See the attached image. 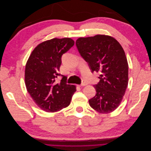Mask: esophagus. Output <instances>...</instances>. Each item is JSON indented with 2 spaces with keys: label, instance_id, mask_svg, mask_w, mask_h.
<instances>
[{
  "label": "esophagus",
  "instance_id": "1",
  "mask_svg": "<svg viewBox=\"0 0 151 151\" xmlns=\"http://www.w3.org/2000/svg\"><path fill=\"white\" fill-rule=\"evenodd\" d=\"M86 85V83H82L80 85H77V86H78V87H83V86H85Z\"/></svg>",
  "mask_w": 151,
  "mask_h": 151
}]
</instances>
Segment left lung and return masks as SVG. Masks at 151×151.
<instances>
[{
  "label": "left lung",
  "instance_id": "8db88e82",
  "mask_svg": "<svg viewBox=\"0 0 151 151\" xmlns=\"http://www.w3.org/2000/svg\"><path fill=\"white\" fill-rule=\"evenodd\" d=\"M76 44L92 72L100 74L99 83L94 86L96 94L89 100L91 107L104 114L115 110L129 82V65L121 45L112 36L104 35L81 37Z\"/></svg>",
  "mask_w": 151,
  "mask_h": 151
}]
</instances>
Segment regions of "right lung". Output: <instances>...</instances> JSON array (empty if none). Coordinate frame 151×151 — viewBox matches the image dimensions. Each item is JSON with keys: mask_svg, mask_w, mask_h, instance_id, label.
<instances>
[{"mask_svg": "<svg viewBox=\"0 0 151 151\" xmlns=\"http://www.w3.org/2000/svg\"><path fill=\"white\" fill-rule=\"evenodd\" d=\"M70 38H53L40 43L26 62L24 80L27 91L36 104L46 112H55L70 104L76 91L74 85L66 84V77L56 79L62 55L73 45Z\"/></svg>", "mask_w": 151, "mask_h": 151, "instance_id": "add662e5", "label": "right lung"}]
</instances>
